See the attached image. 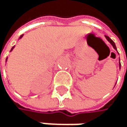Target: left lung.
<instances>
[{
	"instance_id": "obj_1",
	"label": "left lung",
	"mask_w": 127,
	"mask_h": 127,
	"mask_svg": "<svg viewBox=\"0 0 127 127\" xmlns=\"http://www.w3.org/2000/svg\"><path fill=\"white\" fill-rule=\"evenodd\" d=\"M105 38L107 39V40L110 43V44L112 45V46H113L114 47V49H115V50H117V47H116V45H115V43H114V42L113 41V40H112L109 36H105ZM119 67H120H120H121V64H120V62H119Z\"/></svg>"
}]
</instances>
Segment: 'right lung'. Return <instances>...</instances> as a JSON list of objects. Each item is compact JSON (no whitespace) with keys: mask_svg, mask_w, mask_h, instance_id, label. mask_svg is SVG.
<instances>
[{"mask_svg":"<svg viewBox=\"0 0 127 127\" xmlns=\"http://www.w3.org/2000/svg\"><path fill=\"white\" fill-rule=\"evenodd\" d=\"M23 35H21V36H20V38H19V39H21V38L23 37ZM14 47H15V46H13V47L11 48V49H10V52H11V51H12V50H13V49H14ZM7 58L6 59V62H7Z\"/></svg>","mask_w":127,"mask_h":127,"instance_id":"add662e5","label":"right lung"}]
</instances>
